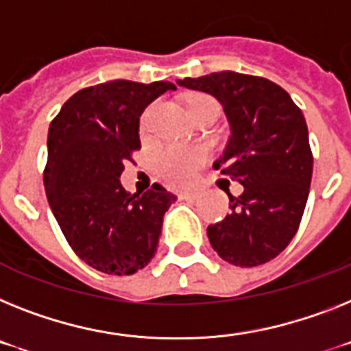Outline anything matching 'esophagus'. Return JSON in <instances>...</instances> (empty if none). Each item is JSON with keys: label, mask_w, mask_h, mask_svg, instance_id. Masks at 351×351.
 Instances as JSON below:
<instances>
[{"label": "esophagus", "mask_w": 351, "mask_h": 351, "mask_svg": "<svg viewBox=\"0 0 351 351\" xmlns=\"http://www.w3.org/2000/svg\"><path fill=\"white\" fill-rule=\"evenodd\" d=\"M198 193H180V199H196Z\"/></svg>", "instance_id": "1"}]
</instances>
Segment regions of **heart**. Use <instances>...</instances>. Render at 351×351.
<instances>
[{
  "instance_id": "b5f03b06",
  "label": "heart",
  "mask_w": 351,
  "mask_h": 351,
  "mask_svg": "<svg viewBox=\"0 0 351 351\" xmlns=\"http://www.w3.org/2000/svg\"><path fill=\"white\" fill-rule=\"evenodd\" d=\"M202 107L217 108V103L208 96H194L189 99V114ZM148 116L143 117V128L146 126ZM208 153L202 146H178L169 144L162 148L155 157V171L162 180L176 187H191L198 182L199 171L207 164Z\"/></svg>"
}]
</instances>
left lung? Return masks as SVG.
Segmentation results:
<instances>
[{
  "mask_svg": "<svg viewBox=\"0 0 351 351\" xmlns=\"http://www.w3.org/2000/svg\"><path fill=\"white\" fill-rule=\"evenodd\" d=\"M212 94L230 123L216 169L244 187L230 214L207 228L223 261L253 267L280 255L300 228L312 178V152L302 110L275 82L234 71L176 82Z\"/></svg>",
  "mask_w": 351,
  "mask_h": 351,
  "instance_id": "8db88e82",
  "label": "left lung"
}]
</instances>
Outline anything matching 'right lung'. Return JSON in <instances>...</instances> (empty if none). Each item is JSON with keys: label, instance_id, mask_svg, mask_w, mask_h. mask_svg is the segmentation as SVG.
Returning <instances> with one entry per match:
<instances>
[{"label": "right lung", "instance_id": "obj_1", "mask_svg": "<svg viewBox=\"0 0 351 351\" xmlns=\"http://www.w3.org/2000/svg\"><path fill=\"white\" fill-rule=\"evenodd\" d=\"M171 82L112 80L73 94L48 134L44 187L73 252L107 275H134L155 257L162 219L176 196L153 184L143 196L119 182L134 160L139 117Z\"/></svg>", "mask_w": 351, "mask_h": 351}]
</instances>
